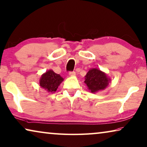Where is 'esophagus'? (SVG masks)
I'll return each instance as SVG.
<instances>
[{
    "mask_svg": "<svg viewBox=\"0 0 147 147\" xmlns=\"http://www.w3.org/2000/svg\"><path fill=\"white\" fill-rule=\"evenodd\" d=\"M69 74L70 76H74V75H75V74H76V73L74 71H70Z\"/></svg>",
    "mask_w": 147,
    "mask_h": 147,
    "instance_id": "34e87169",
    "label": "esophagus"
}]
</instances>
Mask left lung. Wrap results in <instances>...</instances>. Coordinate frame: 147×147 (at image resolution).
Returning <instances> with one entry per match:
<instances>
[{
    "label": "left lung",
    "mask_w": 147,
    "mask_h": 147,
    "mask_svg": "<svg viewBox=\"0 0 147 147\" xmlns=\"http://www.w3.org/2000/svg\"><path fill=\"white\" fill-rule=\"evenodd\" d=\"M110 79L106 74L97 69H90L85 76L84 83L91 92L103 90L108 86Z\"/></svg>",
    "instance_id": "1"
}]
</instances>
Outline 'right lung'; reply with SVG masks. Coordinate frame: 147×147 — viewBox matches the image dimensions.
Returning <instances> with one entry per match:
<instances>
[{
  "label": "right lung",
  "mask_w": 147,
  "mask_h": 147,
  "mask_svg": "<svg viewBox=\"0 0 147 147\" xmlns=\"http://www.w3.org/2000/svg\"><path fill=\"white\" fill-rule=\"evenodd\" d=\"M63 80V78L60 74L55 73L52 70H49L42 74L39 80V85L47 90V91L54 92L57 90Z\"/></svg>",
  "instance_id": "right-lung-1"
}]
</instances>
